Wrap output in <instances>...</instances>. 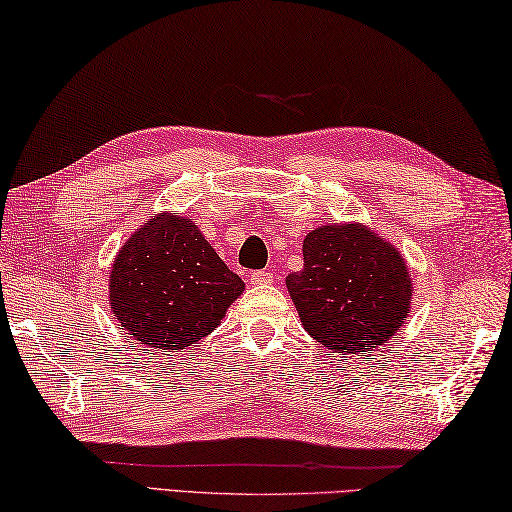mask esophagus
I'll return each instance as SVG.
<instances>
[{
  "instance_id": "obj_1",
  "label": "esophagus",
  "mask_w": 512,
  "mask_h": 512,
  "mask_svg": "<svg viewBox=\"0 0 512 512\" xmlns=\"http://www.w3.org/2000/svg\"><path fill=\"white\" fill-rule=\"evenodd\" d=\"M272 281H274V274L265 272V269H256V272L249 274V283H252V285H267Z\"/></svg>"
}]
</instances>
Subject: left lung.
Listing matches in <instances>:
<instances>
[{"label":"left lung","instance_id":"left-lung-1","mask_svg":"<svg viewBox=\"0 0 512 512\" xmlns=\"http://www.w3.org/2000/svg\"><path fill=\"white\" fill-rule=\"evenodd\" d=\"M303 272L287 276L289 296L314 341L365 352L406 321L412 287L392 245L363 225H325L303 240Z\"/></svg>","mask_w":512,"mask_h":512}]
</instances>
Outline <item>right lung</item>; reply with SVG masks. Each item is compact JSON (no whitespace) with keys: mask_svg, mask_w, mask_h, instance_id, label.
<instances>
[{"mask_svg":"<svg viewBox=\"0 0 512 512\" xmlns=\"http://www.w3.org/2000/svg\"><path fill=\"white\" fill-rule=\"evenodd\" d=\"M111 310L149 347L182 350L214 332L245 283L189 218L153 216L111 269Z\"/></svg>","mask_w":512,"mask_h":512,"instance_id":"1","label":"right lung"}]
</instances>
